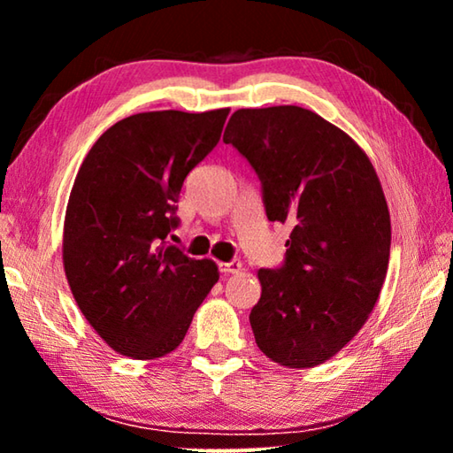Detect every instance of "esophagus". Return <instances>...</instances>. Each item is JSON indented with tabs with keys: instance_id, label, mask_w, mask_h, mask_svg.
I'll use <instances>...</instances> for the list:
<instances>
[{
	"instance_id": "obj_1",
	"label": "esophagus",
	"mask_w": 453,
	"mask_h": 453,
	"mask_svg": "<svg viewBox=\"0 0 453 453\" xmlns=\"http://www.w3.org/2000/svg\"><path fill=\"white\" fill-rule=\"evenodd\" d=\"M219 272L221 273H237V272H242V262H240V259H232V262H221L219 264Z\"/></svg>"
}]
</instances>
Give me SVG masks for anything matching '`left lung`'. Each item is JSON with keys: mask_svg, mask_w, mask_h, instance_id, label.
Here are the masks:
<instances>
[{"mask_svg": "<svg viewBox=\"0 0 453 453\" xmlns=\"http://www.w3.org/2000/svg\"><path fill=\"white\" fill-rule=\"evenodd\" d=\"M224 142L262 180L267 219L291 227L286 264L257 272V348L316 367L357 335L386 280L392 224L378 173L346 132L297 105L237 110Z\"/></svg>", "mask_w": 453, "mask_h": 453, "instance_id": "1", "label": "left lung"}]
</instances>
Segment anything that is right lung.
Listing matches in <instances>:
<instances>
[{
    "instance_id": "add662e5",
    "label": "right lung",
    "mask_w": 453,
    "mask_h": 453,
    "mask_svg": "<svg viewBox=\"0 0 453 453\" xmlns=\"http://www.w3.org/2000/svg\"><path fill=\"white\" fill-rule=\"evenodd\" d=\"M227 113H135L99 135L75 175L65 278L89 326L121 356L173 351L219 280L216 262L188 257L165 237L178 226L183 180L216 148Z\"/></svg>"
}]
</instances>
